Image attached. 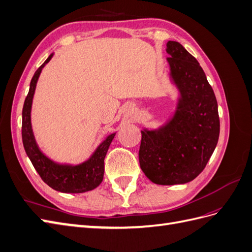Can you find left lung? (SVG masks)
I'll return each mask as SVG.
<instances>
[{
	"instance_id": "left-lung-1",
	"label": "left lung",
	"mask_w": 252,
	"mask_h": 252,
	"mask_svg": "<svg viewBox=\"0 0 252 252\" xmlns=\"http://www.w3.org/2000/svg\"><path fill=\"white\" fill-rule=\"evenodd\" d=\"M166 46L177 107L158 129L141 130L139 161L152 183L177 185L194 180L205 168L219 141L220 119L215 93L196 59L179 42Z\"/></svg>"
}]
</instances>
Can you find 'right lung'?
<instances>
[{"label": "right lung", "mask_w": 252, "mask_h": 252, "mask_svg": "<svg viewBox=\"0 0 252 252\" xmlns=\"http://www.w3.org/2000/svg\"><path fill=\"white\" fill-rule=\"evenodd\" d=\"M53 53L37 68L30 82L29 93L25 98L22 111V140L23 145L32 161L34 169L40 174L42 180L52 189L64 193H82L94 190L101 184L104 177V158L107 154L110 144L116 135L112 132L95 148L86 161L80 164L58 163L48 158L37 145L32 126V107L37 80L42 69L45 67Z\"/></svg>", "instance_id": "obj_1"}]
</instances>
